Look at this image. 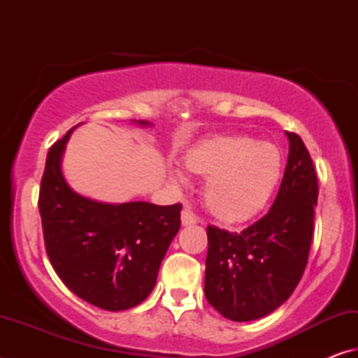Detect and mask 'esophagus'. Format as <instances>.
<instances>
[{"label":"esophagus","instance_id":"34e87169","mask_svg":"<svg viewBox=\"0 0 358 358\" xmlns=\"http://www.w3.org/2000/svg\"><path fill=\"white\" fill-rule=\"evenodd\" d=\"M197 222V216L192 213V210L189 207H185L183 211H181V224L183 226H191V224Z\"/></svg>","mask_w":358,"mask_h":358}]
</instances>
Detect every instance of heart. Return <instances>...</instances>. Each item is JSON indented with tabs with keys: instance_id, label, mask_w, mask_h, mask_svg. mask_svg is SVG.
Listing matches in <instances>:
<instances>
[{
	"instance_id": "b5f03b06",
	"label": "heart",
	"mask_w": 358,
	"mask_h": 358,
	"mask_svg": "<svg viewBox=\"0 0 358 358\" xmlns=\"http://www.w3.org/2000/svg\"><path fill=\"white\" fill-rule=\"evenodd\" d=\"M187 171L205 178L203 199L213 215L243 221L262 210L282 173V155L275 143L246 136L215 137L185 155ZM175 183L186 185L183 171L171 169Z\"/></svg>"
}]
</instances>
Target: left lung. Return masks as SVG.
Here are the masks:
<instances>
[{
	"label": "left lung",
	"instance_id": "1",
	"mask_svg": "<svg viewBox=\"0 0 358 358\" xmlns=\"http://www.w3.org/2000/svg\"><path fill=\"white\" fill-rule=\"evenodd\" d=\"M289 157L268 213L243 232L207 227L205 296L235 322L256 320L286 301L306 268L317 205V175L301 138L286 132Z\"/></svg>",
	"mask_w": 358,
	"mask_h": 358
}]
</instances>
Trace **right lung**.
<instances>
[{
	"label": "right lung",
	"instance_id": "add662e5",
	"mask_svg": "<svg viewBox=\"0 0 358 358\" xmlns=\"http://www.w3.org/2000/svg\"><path fill=\"white\" fill-rule=\"evenodd\" d=\"M72 131L48 150L41 180L38 205L47 256L59 280L82 300L107 311L129 310L155 287L180 229L181 203L115 205L77 194L62 172Z\"/></svg>",
	"mask_w": 358,
	"mask_h": 358
}]
</instances>
